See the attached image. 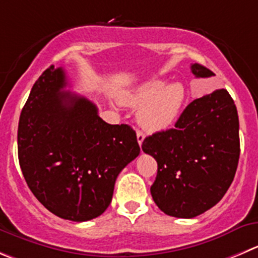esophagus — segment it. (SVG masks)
Returning <instances> with one entry per match:
<instances>
[{
	"label": "esophagus",
	"instance_id": "34e87169",
	"mask_svg": "<svg viewBox=\"0 0 258 258\" xmlns=\"http://www.w3.org/2000/svg\"><path fill=\"white\" fill-rule=\"evenodd\" d=\"M144 138H146V136H144V133H143V132H141V131H138V132H137V139H138V143H139V146H142V143H143Z\"/></svg>",
	"mask_w": 258,
	"mask_h": 258
}]
</instances>
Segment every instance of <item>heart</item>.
Returning a JSON list of instances; mask_svg holds the SVG:
<instances>
[{
	"mask_svg": "<svg viewBox=\"0 0 258 258\" xmlns=\"http://www.w3.org/2000/svg\"><path fill=\"white\" fill-rule=\"evenodd\" d=\"M122 102L133 107L141 106L137 115L139 125L154 133L176 121L186 102V90L180 82L166 85L162 80H151L125 95Z\"/></svg>",
	"mask_w": 258,
	"mask_h": 258,
	"instance_id": "b5f03b06",
	"label": "heart"
}]
</instances>
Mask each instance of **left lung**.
Returning a JSON list of instances; mask_svg holds the SVG:
<instances>
[{"instance_id":"1","label":"left lung","mask_w":258,"mask_h":258,"mask_svg":"<svg viewBox=\"0 0 258 258\" xmlns=\"http://www.w3.org/2000/svg\"><path fill=\"white\" fill-rule=\"evenodd\" d=\"M198 78L214 73L191 64ZM144 153L158 164L151 194L157 207L176 218H194L217 205L229 188L239 159V120L228 91L194 100L175 127L147 137Z\"/></svg>"}]
</instances>
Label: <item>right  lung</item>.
<instances>
[{
    "label": "right lung",
    "mask_w": 258,
    "mask_h": 258,
    "mask_svg": "<svg viewBox=\"0 0 258 258\" xmlns=\"http://www.w3.org/2000/svg\"><path fill=\"white\" fill-rule=\"evenodd\" d=\"M50 66L34 83L17 129L19 162L31 192L54 215L86 222L111 203L115 181L141 148L129 125H111L83 96L66 90Z\"/></svg>",
    "instance_id": "add662e5"
}]
</instances>
